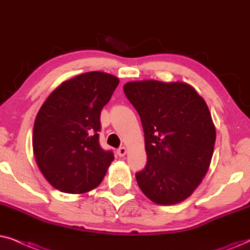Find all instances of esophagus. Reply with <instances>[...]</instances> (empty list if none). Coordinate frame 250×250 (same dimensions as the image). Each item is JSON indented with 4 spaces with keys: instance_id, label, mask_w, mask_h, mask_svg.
I'll list each match as a JSON object with an SVG mask.
<instances>
[{
    "instance_id": "esophagus-1",
    "label": "esophagus",
    "mask_w": 250,
    "mask_h": 250,
    "mask_svg": "<svg viewBox=\"0 0 250 250\" xmlns=\"http://www.w3.org/2000/svg\"><path fill=\"white\" fill-rule=\"evenodd\" d=\"M127 148L125 147V146H122V147H120L118 151H116V153H118L119 156H125V154H127Z\"/></svg>"
}]
</instances>
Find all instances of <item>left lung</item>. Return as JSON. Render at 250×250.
<instances>
[{"label": "left lung", "instance_id": "8db88e82", "mask_svg": "<svg viewBox=\"0 0 250 250\" xmlns=\"http://www.w3.org/2000/svg\"><path fill=\"white\" fill-rule=\"evenodd\" d=\"M123 91L141 116L147 164L136 174L149 200L169 206L184 201L207 174L216 130L205 99L184 82L144 80Z\"/></svg>", "mask_w": 250, "mask_h": 250}]
</instances>
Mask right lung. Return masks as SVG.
<instances>
[{"mask_svg": "<svg viewBox=\"0 0 250 250\" xmlns=\"http://www.w3.org/2000/svg\"><path fill=\"white\" fill-rule=\"evenodd\" d=\"M119 82L108 73H83L62 82L43 103L33 129V152L55 188L80 194L101 184L114 160L99 145L101 112Z\"/></svg>", "mask_w": 250, "mask_h": 250, "instance_id": "right-lung-1", "label": "right lung"}]
</instances>
